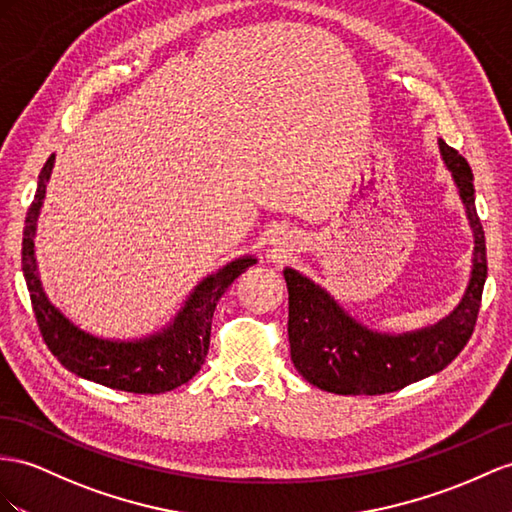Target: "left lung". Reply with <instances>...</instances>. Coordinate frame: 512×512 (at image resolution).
I'll list each match as a JSON object with an SVG mask.
<instances>
[{
    "label": "left lung",
    "mask_w": 512,
    "mask_h": 512,
    "mask_svg": "<svg viewBox=\"0 0 512 512\" xmlns=\"http://www.w3.org/2000/svg\"><path fill=\"white\" fill-rule=\"evenodd\" d=\"M439 149L461 194L474 231V268L467 292L448 318L428 329L387 335L352 320L320 285L285 268L290 294V352L298 374L339 396H381L441 372L465 348L478 320L487 279V246L476 212L474 175L463 155L439 140Z\"/></svg>",
    "instance_id": "8db88e82"
}]
</instances>
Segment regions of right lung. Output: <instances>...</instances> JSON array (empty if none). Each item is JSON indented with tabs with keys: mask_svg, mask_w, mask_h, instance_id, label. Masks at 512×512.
I'll return each instance as SVG.
<instances>
[{
	"mask_svg": "<svg viewBox=\"0 0 512 512\" xmlns=\"http://www.w3.org/2000/svg\"><path fill=\"white\" fill-rule=\"evenodd\" d=\"M54 160L56 155H51L41 175H38L34 201L28 209V216H25L21 248L23 277L30 290L36 324L51 355L69 372L86 378V381L129 393H164L188 383L201 370L207 357L212 318L220 296L257 259H235L216 274H209L194 287L173 324L162 333L136 339V342H110V339L84 333L49 303L36 272V220L45 199Z\"/></svg>",
	"mask_w": 512,
	"mask_h": 512,
	"instance_id": "obj_1",
	"label": "right lung"
}]
</instances>
